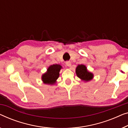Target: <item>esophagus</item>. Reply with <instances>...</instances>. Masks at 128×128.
Masks as SVG:
<instances>
[{"instance_id": "34e87169", "label": "esophagus", "mask_w": 128, "mask_h": 128, "mask_svg": "<svg viewBox=\"0 0 128 128\" xmlns=\"http://www.w3.org/2000/svg\"><path fill=\"white\" fill-rule=\"evenodd\" d=\"M66 64L68 66V67H71V66H72V64H71V62H70V61H66Z\"/></svg>"}]
</instances>
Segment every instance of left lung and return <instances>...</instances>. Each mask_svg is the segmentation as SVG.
<instances>
[{
  "mask_svg": "<svg viewBox=\"0 0 128 128\" xmlns=\"http://www.w3.org/2000/svg\"><path fill=\"white\" fill-rule=\"evenodd\" d=\"M76 73L77 77L82 81H89L91 80L94 77L93 74L88 72L86 67L84 64H78L76 69Z\"/></svg>",
  "mask_w": 128,
  "mask_h": 128,
  "instance_id": "1",
  "label": "left lung"
}]
</instances>
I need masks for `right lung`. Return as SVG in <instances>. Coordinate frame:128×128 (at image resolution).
I'll return each mask as SVG.
<instances>
[{
	"label": "right lung",
	"instance_id": "1",
	"mask_svg": "<svg viewBox=\"0 0 128 128\" xmlns=\"http://www.w3.org/2000/svg\"><path fill=\"white\" fill-rule=\"evenodd\" d=\"M62 68V66L58 64L50 66L47 72L42 75V80L44 84H54L60 76V72Z\"/></svg>",
	"mask_w": 128,
	"mask_h": 128
}]
</instances>
